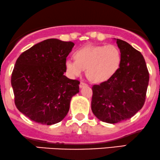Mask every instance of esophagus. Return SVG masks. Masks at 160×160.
Listing matches in <instances>:
<instances>
[{"instance_id":"1","label":"esophagus","mask_w":160,"mask_h":160,"mask_svg":"<svg viewBox=\"0 0 160 160\" xmlns=\"http://www.w3.org/2000/svg\"><path fill=\"white\" fill-rule=\"evenodd\" d=\"M84 86H88V84L86 83H84V82H81L80 84H79L80 88H82L83 87H84Z\"/></svg>"}]
</instances>
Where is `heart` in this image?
I'll return each mask as SVG.
<instances>
[{"label":"heart","instance_id":"heart-1","mask_svg":"<svg viewBox=\"0 0 160 160\" xmlns=\"http://www.w3.org/2000/svg\"><path fill=\"white\" fill-rule=\"evenodd\" d=\"M76 61L67 60L65 67L72 77L78 76L86 69L87 76L93 82H105L115 74L121 63V53L114 45L86 46L76 51Z\"/></svg>","mask_w":160,"mask_h":160}]
</instances>
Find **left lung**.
Masks as SVG:
<instances>
[{"label":"left lung","mask_w":160,"mask_h":160,"mask_svg":"<svg viewBox=\"0 0 160 160\" xmlns=\"http://www.w3.org/2000/svg\"><path fill=\"white\" fill-rule=\"evenodd\" d=\"M114 39L121 53L119 69L109 79L92 87V112L108 123L130 119L143 107L149 82V72L141 52L125 41Z\"/></svg>","instance_id":"8db88e82"}]
</instances>
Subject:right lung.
Returning a JSON list of instances; mask_svg holds the SVG:
<instances>
[{
	"instance_id": "1",
	"label": "right lung",
	"mask_w": 160,
	"mask_h": 160,
	"mask_svg": "<svg viewBox=\"0 0 160 160\" xmlns=\"http://www.w3.org/2000/svg\"><path fill=\"white\" fill-rule=\"evenodd\" d=\"M74 43L48 39L20 54L11 76L15 104L31 121L45 125L61 121L80 82L64 76Z\"/></svg>"
}]
</instances>
